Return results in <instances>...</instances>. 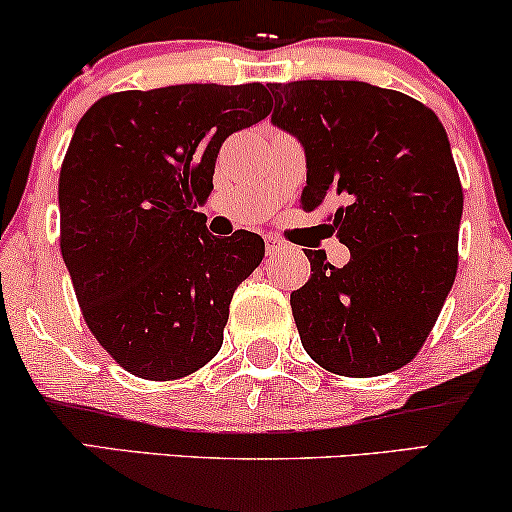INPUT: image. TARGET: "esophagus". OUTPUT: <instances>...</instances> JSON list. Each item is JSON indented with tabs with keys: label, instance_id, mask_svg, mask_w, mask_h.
Returning a JSON list of instances; mask_svg holds the SVG:
<instances>
[{
	"label": "esophagus",
	"instance_id": "esophagus-1",
	"mask_svg": "<svg viewBox=\"0 0 512 512\" xmlns=\"http://www.w3.org/2000/svg\"><path fill=\"white\" fill-rule=\"evenodd\" d=\"M265 251H268L270 258L284 254V244L280 240H275V237H265Z\"/></svg>",
	"mask_w": 512,
	"mask_h": 512
}]
</instances>
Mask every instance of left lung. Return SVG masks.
<instances>
[{
  "label": "left lung",
  "instance_id": "1",
  "mask_svg": "<svg viewBox=\"0 0 512 512\" xmlns=\"http://www.w3.org/2000/svg\"><path fill=\"white\" fill-rule=\"evenodd\" d=\"M272 122L308 157L303 211L327 197L350 261L308 251L310 280L291 294L301 343L338 376H383L423 348L459 268L463 188L447 131L428 105L367 82L268 84Z\"/></svg>",
  "mask_w": 512,
  "mask_h": 512
}]
</instances>
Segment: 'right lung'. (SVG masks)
Segmentation results:
<instances>
[{"label": "right lung", "mask_w": 512, "mask_h": 512, "mask_svg": "<svg viewBox=\"0 0 512 512\" xmlns=\"http://www.w3.org/2000/svg\"><path fill=\"white\" fill-rule=\"evenodd\" d=\"M261 82L117 91L79 119L58 178L61 254L86 327L129 374L176 381L223 345L261 235L214 237L195 211L218 150L270 115Z\"/></svg>", "instance_id": "1"}]
</instances>
